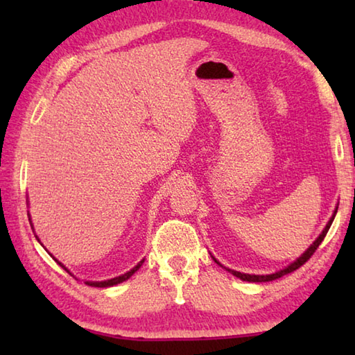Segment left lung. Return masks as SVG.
I'll return each instance as SVG.
<instances>
[{
  "label": "left lung",
  "mask_w": 355,
  "mask_h": 355,
  "mask_svg": "<svg viewBox=\"0 0 355 355\" xmlns=\"http://www.w3.org/2000/svg\"><path fill=\"white\" fill-rule=\"evenodd\" d=\"M338 209V208H336ZM335 214H336V211L334 213V216L332 218H330V220L327 222V225H326V228H324L322 230V233L320 236L316 238V241L310 245V248L305 250V254H302L300 255L296 261L294 263H291L290 266H286L285 269H282V271H279V272H274V274H269V275H254V274H243V272H238V271H233V269H227L228 272H232L233 275H236L238 279H241V280H244V282H271V280H275V279H280V277H284V275H286V274H290V272H293V271H296V269H299L300 266H302V264H305L307 263L310 258H311V255L315 254L316 252V249L320 248V244L322 243V239L326 238V235H327V232H329V228H330V225H332V222H334V218H335ZM216 263L218 264H220L218 260H214Z\"/></svg>",
  "instance_id": "8db88e82"
}]
</instances>
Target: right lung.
I'll return each mask as SVG.
<instances>
[{
  "label": "right lung",
  "instance_id": "add662e5",
  "mask_svg": "<svg viewBox=\"0 0 355 355\" xmlns=\"http://www.w3.org/2000/svg\"><path fill=\"white\" fill-rule=\"evenodd\" d=\"M31 227H33V224H31ZM37 238V236H35ZM56 260V258H55ZM58 261V260H56ZM144 261V260H142ZM142 261L137 264V266H135L133 269H131V271H128V272H125L123 275H119V277H114V279H111V280H103V282H86V285H89V286H97V288H106V286H112V285H117V284H122V282H125L127 279H130L131 275H133L137 269L141 268V264H142ZM59 263V261H58ZM61 264V263H59ZM62 266V264H61ZM64 268V266H62ZM65 269V268H64Z\"/></svg>",
  "mask_w": 355,
  "mask_h": 355
}]
</instances>
